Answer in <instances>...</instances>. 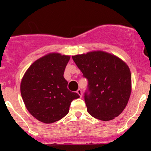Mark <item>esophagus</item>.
<instances>
[{"instance_id":"esophagus-1","label":"esophagus","mask_w":151,"mask_h":151,"mask_svg":"<svg viewBox=\"0 0 151 151\" xmlns=\"http://www.w3.org/2000/svg\"><path fill=\"white\" fill-rule=\"evenodd\" d=\"M77 93H78V94H82V91H79V90H78V91H77Z\"/></svg>"}]
</instances>
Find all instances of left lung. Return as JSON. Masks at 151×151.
Masks as SVG:
<instances>
[{"instance_id": "1", "label": "left lung", "mask_w": 151, "mask_h": 151, "mask_svg": "<svg viewBox=\"0 0 151 151\" xmlns=\"http://www.w3.org/2000/svg\"><path fill=\"white\" fill-rule=\"evenodd\" d=\"M69 56L51 53L35 61L26 70L20 91L26 109L36 119L54 123L69 113L71 102L79 97L68 88L63 77Z\"/></svg>"}]
</instances>
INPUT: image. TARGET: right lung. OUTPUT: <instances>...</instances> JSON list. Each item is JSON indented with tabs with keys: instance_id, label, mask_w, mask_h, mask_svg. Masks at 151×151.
Instances as JSON below:
<instances>
[{
	"instance_id": "right-lung-1",
	"label": "right lung",
	"mask_w": 151,
	"mask_h": 151,
	"mask_svg": "<svg viewBox=\"0 0 151 151\" xmlns=\"http://www.w3.org/2000/svg\"><path fill=\"white\" fill-rule=\"evenodd\" d=\"M73 59L88 80L85 102L89 114L100 120L109 121L122 113L132 91L127 64L101 50L73 56Z\"/></svg>"
}]
</instances>
